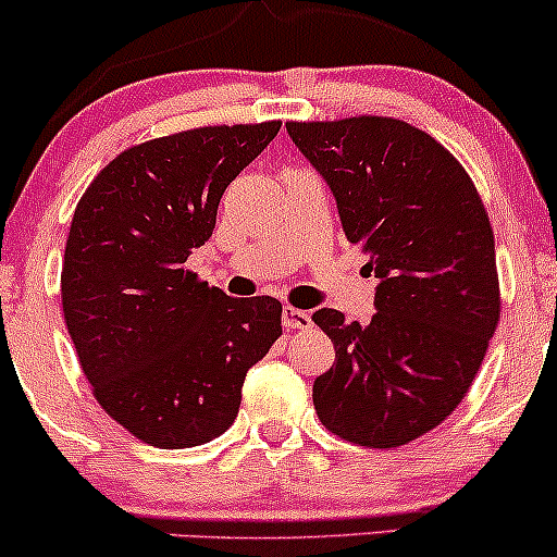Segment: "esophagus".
<instances>
[{
  "label": "esophagus",
  "instance_id": "esophagus-1",
  "mask_svg": "<svg viewBox=\"0 0 557 557\" xmlns=\"http://www.w3.org/2000/svg\"><path fill=\"white\" fill-rule=\"evenodd\" d=\"M311 324V317L306 311L293 309V306H285L283 309V327L285 330H304Z\"/></svg>",
  "mask_w": 557,
  "mask_h": 557
}]
</instances>
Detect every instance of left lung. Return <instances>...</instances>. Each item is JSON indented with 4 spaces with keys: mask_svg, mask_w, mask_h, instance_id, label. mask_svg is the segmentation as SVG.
Segmentation results:
<instances>
[{
    "mask_svg": "<svg viewBox=\"0 0 557 557\" xmlns=\"http://www.w3.org/2000/svg\"><path fill=\"white\" fill-rule=\"evenodd\" d=\"M285 127L380 277L363 327L335 309L311 317L335 345V363L314 380L317 417L354 445H408L456 411L500 322L487 209L463 164L403 120Z\"/></svg>",
    "mask_w": 557,
    "mask_h": 557,
    "instance_id": "left-lung-1",
    "label": "left lung"
}]
</instances>
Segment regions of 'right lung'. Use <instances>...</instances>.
I'll use <instances>...</instances> for the list:
<instances>
[{
    "mask_svg": "<svg viewBox=\"0 0 557 557\" xmlns=\"http://www.w3.org/2000/svg\"><path fill=\"white\" fill-rule=\"evenodd\" d=\"M280 120L207 125L120 151L75 207L62 314L94 398L133 437L177 450L220 437L246 372L283 335L277 298H230L185 267L227 185Z\"/></svg>",
    "mask_w": 557,
    "mask_h": 557,
    "instance_id": "1",
    "label": "right lung"
}]
</instances>
